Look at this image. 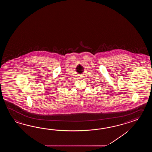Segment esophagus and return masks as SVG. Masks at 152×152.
<instances>
[{"instance_id":"1","label":"esophagus","mask_w":152,"mask_h":152,"mask_svg":"<svg viewBox=\"0 0 152 152\" xmlns=\"http://www.w3.org/2000/svg\"><path fill=\"white\" fill-rule=\"evenodd\" d=\"M79 77H81V78H83V75H80V76H79Z\"/></svg>"}]
</instances>
